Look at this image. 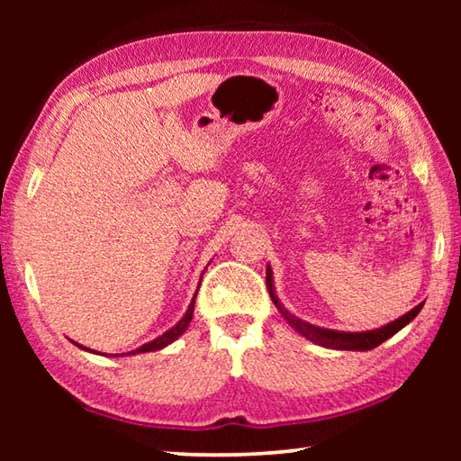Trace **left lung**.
I'll return each mask as SVG.
<instances>
[{
    "mask_svg": "<svg viewBox=\"0 0 461 461\" xmlns=\"http://www.w3.org/2000/svg\"><path fill=\"white\" fill-rule=\"evenodd\" d=\"M267 286H268L270 299L276 305V309L280 311V315H283L288 321V325H291L294 331H299L303 338H307L309 341L317 343V346H323V348H330V349H352V352H368V349H374L376 346H380L382 341H386L388 338H393L394 333H399L404 325H409L425 305V303H419V305L415 309H411L409 313H404L402 317L394 319L393 323L378 327V330L335 331V330H325V327H317L313 323L303 321L301 317H296V315L291 313V311L285 309V305L278 301V296L275 293V283H272L270 267H267Z\"/></svg>",
    "mask_w": 461,
    "mask_h": 461,
    "instance_id": "8db88e82",
    "label": "left lung"
}]
</instances>
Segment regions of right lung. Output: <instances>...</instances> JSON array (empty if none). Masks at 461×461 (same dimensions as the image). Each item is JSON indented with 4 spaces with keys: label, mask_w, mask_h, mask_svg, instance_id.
<instances>
[{
    "label": "right lung",
    "mask_w": 461,
    "mask_h": 461,
    "mask_svg": "<svg viewBox=\"0 0 461 461\" xmlns=\"http://www.w3.org/2000/svg\"><path fill=\"white\" fill-rule=\"evenodd\" d=\"M199 285H201V283H199ZM197 291H199V288H197ZM194 296H197V293H194ZM194 296H193L191 305L186 307V311H185L183 319H181V321H178L176 325H173V327H170L168 331H165V333H162V335H158V338H156V339H152V341L144 343V346H140L138 349H134V352L120 354V356H134V354H144V352H156V349H162V348H167L168 343H173L175 339L181 338V335L186 331V327H189L191 319H193V311H194ZM77 346H79L81 349H85V352H91L89 348H83L81 343H77ZM93 354H97V352H93ZM115 356H118V354H115Z\"/></svg>",
    "instance_id": "add662e5"
}]
</instances>
